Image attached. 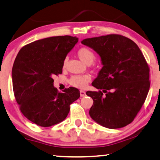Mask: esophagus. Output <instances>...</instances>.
<instances>
[{
    "label": "esophagus",
    "mask_w": 160,
    "mask_h": 160,
    "mask_svg": "<svg viewBox=\"0 0 160 160\" xmlns=\"http://www.w3.org/2000/svg\"><path fill=\"white\" fill-rule=\"evenodd\" d=\"M80 95L81 96H86V92L84 91H80Z\"/></svg>",
    "instance_id": "obj_1"
}]
</instances>
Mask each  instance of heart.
<instances>
[{
	"label": "heart",
	"instance_id": "b5f03b06",
	"mask_svg": "<svg viewBox=\"0 0 160 160\" xmlns=\"http://www.w3.org/2000/svg\"><path fill=\"white\" fill-rule=\"evenodd\" d=\"M77 55L82 62L86 64H91L96 60V54L91 49L83 47L78 49ZM67 58H65L62 63V67L64 69L67 67ZM91 81L89 75H74L69 78V83L71 86L78 88H84Z\"/></svg>",
	"mask_w": 160,
	"mask_h": 160
}]
</instances>
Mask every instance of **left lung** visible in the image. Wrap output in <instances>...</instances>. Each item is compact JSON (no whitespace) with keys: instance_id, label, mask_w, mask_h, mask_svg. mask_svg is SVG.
Wrapping results in <instances>:
<instances>
[{"instance_id":"left-lung-1","label":"left lung","mask_w":160,"mask_h":160,"mask_svg":"<svg viewBox=\"0 0 160 160\" xmlns=\"http://www.w3.org/2000/svg\"><path fill=\"white\" fill-rule=\"evenodd\" d=\"M82 43L100 55L103 67L88 91L93 98L89 115L102 126L116 129L131 123L150 89V67L138 46L126 37L112 34Z\"/></svg>"}]
</instances>
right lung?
<instances>
[{
	"label": "right lung",
	"mask_w": 160,
	"mask_h": 160,
	"mask_svg": "<svg viewBox=\"0 0 160 160\" xmlns=\"http://www.w3.org/2000/svg\"><path fill=\"white\" fill-rule=\"evenodd\" d=\"M69 35L51 37L26 44L20 49L12 69L14 96L24 116L41 127L63 121L70 105L80 97L79 90L54 87L53 78L62 73V63L77 43Z\"/></svg>",
	"instance_id": "1"
}]
</instances>
